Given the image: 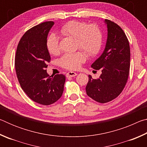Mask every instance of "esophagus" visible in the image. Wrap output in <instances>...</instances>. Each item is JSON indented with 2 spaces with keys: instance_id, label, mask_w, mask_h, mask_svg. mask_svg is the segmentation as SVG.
I'll list each match as a JSON object with an SVG mask.
<instances>
[{
  "instance_id": "1",
  "label": "esophagus",
  "mask_w": 147,
  "mask_h": 147,
  "mask_svg": "<svg viewBox=\"0 0 147 147\" xmlns=\"http://www.w3.org/2000/svg\"><path fill=\"white\" fill-rule=\"evenodd\" d=\"M77 75V74L76 73H74V72H68L66 74V76L67 77H73V76H75Z\"/></svg>"
}]
</instances>
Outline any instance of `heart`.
<instances>
[{
  "mask_svg": "<svg viewBox=\"0 0 147 147\" xmlns=\"http://www.w3.org/2000/svg\"><path fill=\"white\" fill-rule=\"evenodd\" d=\"M59 32L63 36L76 38L77 48L83 50L89 56H95L101 48L102 34L100 28L95 24H88L86 22L71 21L61 26ZM46 45L51 54L58 55L60 52L59 38L56 34L49 35ZM85 61V54L78 51L63 54L59 59V63L64 69L76 70Z\"/></svg>",
  "mask_w": 147,
  "mask_h": 147,
  "instance_id": "heart-1",
  "label": "heart"
}]
</instances>
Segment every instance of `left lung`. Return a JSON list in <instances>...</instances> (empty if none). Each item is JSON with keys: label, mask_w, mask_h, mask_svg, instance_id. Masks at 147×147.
<instances>
[{"label": "left lung", "mask_w": 147, "mask_h": 147, "mask_svg": "<svg viewBox=\"0 0 147 147\" xmlns=\"http://www.w3.org/2000/svg\"><path fill=\"white\" fill-rule=\"evenodd\" d=\"M108 39L102 55L91 65L101 70L98 78L89 75L86 90L89 97L99 103H107L121 93L127 82L130 65V49L125 33L118 24L106 19Z\"/></svg>", "instance_id": "left-lung-1"}]
</instances>
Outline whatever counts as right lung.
Returning <instances> with one entry per match:
<instances>
[{
    "label": "right lung",
    "mask_w": 147,
    "mask_h": 147,
    "mask_svg": "<svg viewBox=\"0 0 147 147\" xmlns=\"http://www.w3.org/2000/svg\"><path fill=\"white\" fill-rule=\"evenodd\" d=\"M53 21H47L27 30L17 47L15 67L20 86L28 97L42 105H51L60 98L65 82L63 74L49 76L47 63L51 56L46 41Z\"/></svg>",
    "instance_id": "1"
}]
</instances>
